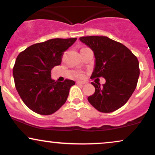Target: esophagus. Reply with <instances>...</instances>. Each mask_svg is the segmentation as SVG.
I'll use <instances>...</instances> for the list:
<instances>
[{"label": "esophagus", "instance_id": "1", "mask_svg": "<svg viewBox=\"0 0 155 155\" xmlns=\"http://www.w3.org/2000/svg\"><path fill=\"white\" fill-rule=\"evenodd\" d=\"M76 84H84L85 82H84V81H76Z\"/></svg>", "mask_w": 155, "mask_h": 155}]
</instances>
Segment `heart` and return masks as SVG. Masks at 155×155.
Instances as JSON below:
<instances>
[{
    "label": "heart",
    "mask_w": 155,
    "mask_h": 155,
    "mask_svg": "<svg viewBox=\"0 0 155 155\" xmlns=\"http://www.w3.org/2000/svg\"><path fill=\"white\" fill-rule=\"evenodd\" d=\"M78 76H79V77H83V74H78Z\"/></svg>",
    "instance_id": "obj_1"
}]
</instances>
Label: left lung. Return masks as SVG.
<instances>
[{"label": "left lung", "instance_id": "1", "mask_svg": "<svg viewBox=\"0 0 155 155\" xmlns=\"http://www.w3.org/2000/svg\"><path fill=\"white\" fill-rule=\"evenodd\" d=\"M80 41L94 52L95 65L91 79L103 77L106 82H92L95 92L88 101L102 113H111L124 105L137 87L139 61L120 42L107 37H81Z\"/></svg>", "mask_w": 155, "mask_h": 155}]
</instances>
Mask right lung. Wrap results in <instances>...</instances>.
Instances as JSON below:
<instances>
[{
    "label": "right lung",
    "instance_id": "right-lung-1",
    "mask_svg": "<svg viewBox=\"0 0 155 155\" xmlns=\"http://www.w3.org/2000/svg\"><path fill=\"white\" fill-rule=\"evenodd\" d=\"M76 38H55L34 44L18 54L13 68L15 87L22 101L32 111L51 115L66 101L73 80L51 79V70L59 66L63 54Z\"/></svg>",
    "mask_w": 155,
    "mask_h": 155
}]
</instances>
